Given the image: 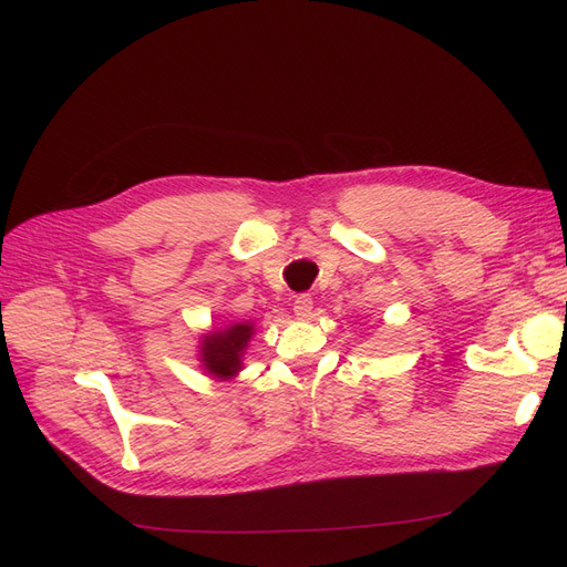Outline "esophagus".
I'll return each instance as SVG.
<instances>
[{
  "mask_svg": "<svg viewBox=\"0 0 567 567\" xmlns=\"http://www.w3.org/2000/svg\"><path fill=\"white\" fill-rule=\"evenodd\" d=\"M310 312H312V296L310 293L296 296V299H293V315L306 319V317H310Z\"/></svg>",
  "mask_w": 567,
  "mask_h": 567,
  "instance_id": "esophagus-1",
  "label": "esophagus"
}]
</instances>
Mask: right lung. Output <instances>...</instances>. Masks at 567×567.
<instances>
[{"label": "right lung", "mask_w": 567, "mask_h": 567, "mask_svg": "<svg viewBox=\"0 0 567 567\" xmlns=\"http://www.w3.org/2000/svg\"><path fill=\"white\" fill-rule=\"evenodd\" d=\"M250 336H252L250 323H234L227 331L206 336L202 342L204 368L220 379L236 374L241 370V355L250 342Z\"/></svg>", "instance_id": "1"}]
</instances>
